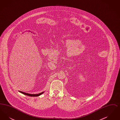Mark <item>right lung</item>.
Instances as JSON below:
<instances>
[{"instance_id":"right-lung-1","label":"right lung","mask_w":120,"mask_h":120,"mask_svg":"<svg viewBox=\"0 0 120 120\" xmlns=\"http://www.w3.org/2000/svg\"><path fill=\"white\" fill-rule=\"evenodd\" d=\"M19 92H20V93L23 94H25L26 95H28L29 96H30V97H37V96H40V95H41L42 94H43L44 93V92H43L40 93L39 94H30L26 93H25V92H23L20 91H19Z\"/></svg>"}]
</instances>
